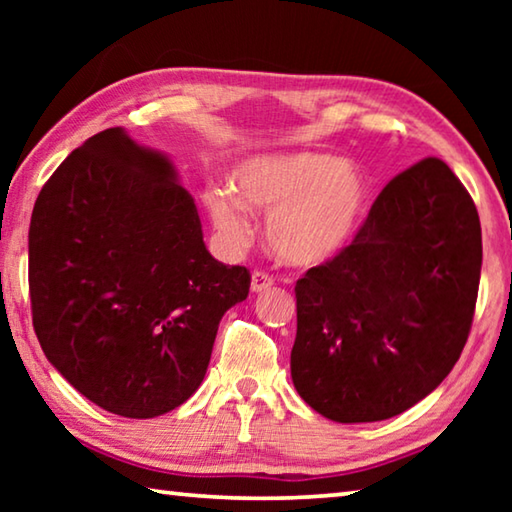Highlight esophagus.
<instances>
[{
  "instance_id": "34e87169",
  "label": "esophagus",
  "mask_w": 512,
  "mask_h": 512,
  "mask_svg": "<svg viewBox=\"0 0 512 512\" xmlns=\"http://www.w3.org/2000/svg\"><path fill=\"white\" fill-rule=\"evenodd\" d=\"M271 287H273V277L264 271H255L253 277H250V291L253 293H262Z\"/></svg>"
}]
</instances>
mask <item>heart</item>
<instances>
[{
    "label": "heart",
    "mask_w": 512,
    "mask_h": 512,
    "mask_svg": "<svg viewBox=\"0 0 512 512\" xmlns=\"http://www.w3.org/2000/svg\"><path fill=\"white\" fill-rule=\"evenodd\" d=\"M237 194L210 189L205 205L230 246L246 244L250 212L271 214L266 237L293 266H318L348 248L366 216L368 178L354 162L318 151L253 155L235 171Z\"/></svg>",
    "instance_id": "heart-1"
}]
</instances>
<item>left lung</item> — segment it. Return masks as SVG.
Here are the masks:
<instances>
[{
	"label": "left lung",
	"instance_id": "8db88e82",
	"mask_svg": "<svg viewBox=\"0 0 512 512\" xmlns=\"http://www.w3.org/2000/svg\"><path fill=\"white\" fill-rule=\"evenodd\" d=\"M481 259L479 212L443 160L395 176L352 244L296 284L298 395L345 424L424 400L465 348Z\"/></svg>",
	"mask_w": 512,
	"mask_h": 512
}]
</instances>
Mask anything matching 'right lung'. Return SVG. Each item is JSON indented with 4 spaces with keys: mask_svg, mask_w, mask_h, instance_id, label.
Returning a JSON list of instances; mask_svg holds the SVG:
<instances>
[{
    "mask_svg": "<svg viewBox=\"0 0 512 512\" xmlns=\"http://www.w3.org/2000/svg\"><path fill=\"white\" fill-rule=\"evenodd\" d=\"M250 273L205 248L169 155L108 128L72 151L29 228L33 329L51 366L101 409L155 418L196 393Z\"/></svg>",
    "mask_w": 512,
    "mask_h": 512,
    "instance_id": "obj_1",
    "label": "right lung"
}]
</instances>
